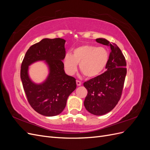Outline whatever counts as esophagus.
<instances>
[{
    "label": "esophagus",
    "mask_w": 150,
    "mask_h": 150,
    "mask_svg": "<svg viewBox=\"0 0 150 150\" xmlns=\"http://www.w3.org/2000/svg\"><path fill=\"white\" fill-rule=\"evenodd\" d=\"M81 84H82V83H81V81H78V80L76 81V84H77V86H81Z\"/></svg>",
    "instance_id": "34e87169"
}]
</instances>
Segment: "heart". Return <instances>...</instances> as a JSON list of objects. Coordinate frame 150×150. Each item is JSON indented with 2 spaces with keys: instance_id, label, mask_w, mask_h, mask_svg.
I'll list each match as a JSON object with an SVG mask.
<instances>
[{
  "instance_id": "obj_1",
  "label": "heart",
  "mask_w": 150,
  "mask_h": 150,
  "mask_svg": "<svg viewBox=\"0 0 150 150\" xmlns=\"http://www.w3.org/2000/svg\"><path fill=\"white\" fill-rule=\"evenodd\" d=\"M108 60L109 52L106 49L86 44L75 48L71 56L66 54L63 62L68 74L73 75L79 64V69L84 76L92 78L101 73Z\"/></svg>"
}]
</instances>
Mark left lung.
Masks as SVG:
<instances>
[{
    "label": "left lung",
    "mask_w": 150,
    "mask_h": 150,
    "mask_svg": "<svg viewBox=\"0 0 150 150\" xmlns=\"http://www.w3.org/2000/svg\"><path fill=\"white\" fill-rule=\"evenodd\" d=\"M96 41L110 46L111 52L106 71L84 83L88 90L84 105L90 113L101 116L111 111L120 101L127 70L125 57L116 44L104 38L96 39Z\"/></svg>",
    "instance_id": "8db88e82"
}]
</instances>
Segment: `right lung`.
Masks as SVG:
<instances>
[{"mask_svg": "<svg viewBox=\"0 0 150 150\" xmlns=\"http://www.w3.org/2000/svg\"><path fill=\"white\" fill-rule=\"evenodd\" d=\"M65 42L61 38L43 39L29 47L22 62L21 78L28 102L43 116L59 115L66 106L67 98L76 88V79L67 75L64 69ZM40 60L47 64L49 74L44 82L37 84L29 78L28 66Z\"/></svg>", "mask_w": 150, "mask_h": 150, "instance_id": "1", "label": "right lung"}]
</instances>
